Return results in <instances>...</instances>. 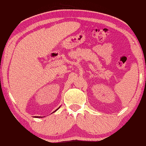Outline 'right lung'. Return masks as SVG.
<instances>
[{"label":"right lung","mask_w":146,"mask_h":146,"mask_svg":"<svg viewBox=\"0 0 146 146\" xmlns=\"http://www.w3.org/2000/svg\"><path fill=\"white\" fill-rule=\"evenodd\" d=\"M60 107H59V108H60ZM59 108H58V109H59ZM58 109H56V111H54V112H56V111H57V110H58ZM54 112H53V113H54ZM37 117H38V116H37Z\"/></svg>","instance_id":"add662e5"}]
</instances>
